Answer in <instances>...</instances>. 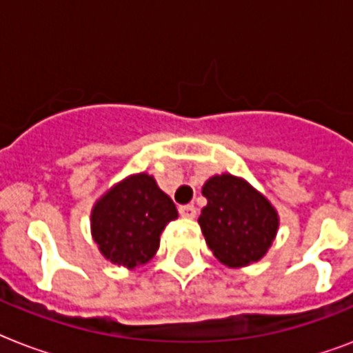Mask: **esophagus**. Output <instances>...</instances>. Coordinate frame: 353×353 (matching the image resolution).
<instances>
[{"label": "esophagus", "instance_id": "esophagus-1", "mask_svg": "<svg viewBox=\"0 0 353 353\" xmlns=\"http://www.w3.org/2000/svg\"><path fill=\"white\" fill-rule=\"evenodd\" d=\"M179 214H181L183 218L194 220V218H196V214H198V210H196V207H194V205H183V207H179Z\"/></svg>", "mask_w": 353, "mask_h": 353}]
</instances>
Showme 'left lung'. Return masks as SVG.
Returning <instances> with one entry per match:
<instances>
[{"label": "left lung", "instance_id": "8db88e82", "mask_svg": "<svg viewBox=\"0 0 353 353\" xmlns=\"http://www.w3.org/2000/svg\"><path fill=\"white\" fill-rule=\"evenodd\" d=\"M207 205L199 227L214 256L227 268L258 262L279 231V212L241 177L212 176L201 188Z\"/></svg>", "mask_w": 353, "mask_h": 353}]
</instances>
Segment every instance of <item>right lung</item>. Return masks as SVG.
Listing matches in <instances>:
<instances>
[{
	"mask_svg": "<svg viewBox=\"0 0 353 353\" xmlns=\"http://www.w3.org/2000/svg\"><path fill=\"white\" fill-rule=\"evenodd\" d=\"M177 209L152 176L133 174L102 196L91 210V236L106 260L135 269L154 258L159 236Z\"/></svg>",
	"mask_w": 353,
	"mask_h": 353,
	"instance_id": "right-lung-1",
	"label": "right lung"
}]
</instances>
